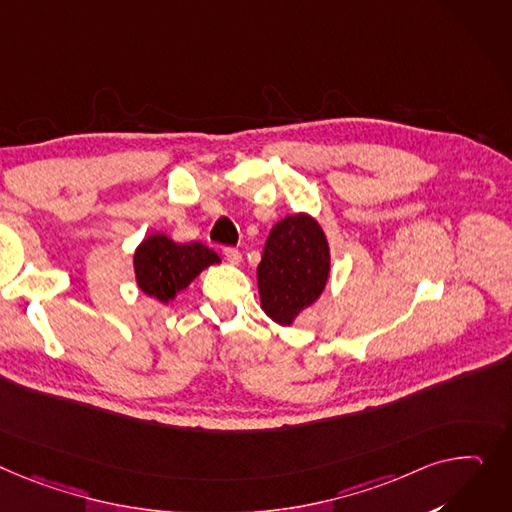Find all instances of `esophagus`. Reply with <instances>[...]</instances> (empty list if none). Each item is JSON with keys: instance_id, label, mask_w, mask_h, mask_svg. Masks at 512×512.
Returning a JSON list of instances; mask_svg holds the SVG:
<instances>
[{"instance_id": "esophagus-1", "label": "esophagus", "mask_w": 512, "mask_h": 512, "mask_svg": "<svg viewBox=\"0 0 512 512\" xmlns=\"http://www.w3.org/2000/svg\"><path fill=\"white\" fill-rule=\"evenodd\" d=\"M224 257L230 261V263H241V251H238V249H234V247H224Z\"/></svg>"}]
</instances>
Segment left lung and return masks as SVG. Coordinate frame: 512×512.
<instances>
[{"label":"left lung","instance_id":"8db88e82","mask_svg":"<svg viewBox=\"0 0 512 512\" xmlns=\"http://www.w3.org/2000/svg\"><path fill=\"white\" fill-rule=\"evenodd\" d=\"M327 278L329 245L317 220L296 214L271 228L257 265L259 296L267 317L290 325L321 296Z\"/></svg>","mask_w":512,"mask_h":512}]
</instances>
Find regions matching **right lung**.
I'll list each match as a JSON object with an SVG mask.
<instances>
[{
  "instance_id": "add662e5",
  "label": "right lung",
  "mask_w": 512,
  "mask_h": 512,
  "mask_svg": "<svg viewBox=\"0 0 512 512\" xmlns=\"http://www.w3.org/2000/svg\"><path fill=\"white\" fill-rule=\"evenodd\" d=\"M212 263H220V257L210 247L203 243L179 245L164 234L148 236L133 257L138 286L160 302L173 300Z\"/></svg>"
}]
</instances>
